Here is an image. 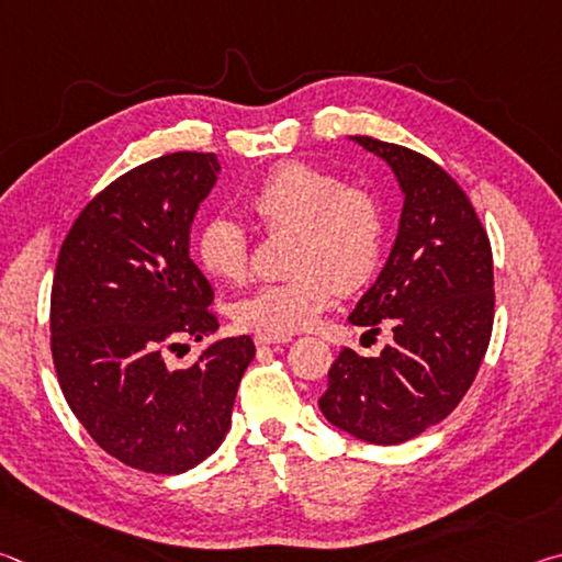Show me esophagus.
Here are the masks:
<instances>
[{
    "label": "esophagus",
    "instance_id": "34e87169",
    "mask_svg": "<svg viewBox=\"0 0 562 562\" xmlns=\"http://www.w3.org/2000/svg\"><path fill=\"white\" fill-rule=\"evenodd\" d=\"M255 345L258 347H268V345H288L292 337H274V335H255Z\"/></svg>",
    "mask_w": 562,
    "mask_h": 562
}]
</instances>
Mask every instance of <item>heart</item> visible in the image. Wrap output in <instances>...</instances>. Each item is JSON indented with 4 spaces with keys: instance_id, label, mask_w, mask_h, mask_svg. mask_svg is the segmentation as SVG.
<instances>
[{
    "instance_id": "1",
    "label": "heart",
    "mask_w": 562,
    "mask_h": 562,
    "mask_svg": "<svg viewBox=\"0 0 562 562\" xmlns=\"http://www.w3.org/2000/svg\"><path fill=\"white\" fill-rule=\"evenodd\" d=\"M247 207L270 233H294L290 280L268 282L235 302L233 317L260 335L288 337L315 325L337 288L357 292L374 280L384 258L386 211L372 188L347 186L331 170L288 160L272 168ZM203 270L215 280L243 282L250 240L240 221L215 215L195 240Z\"/></svg>"
}]
</instances>
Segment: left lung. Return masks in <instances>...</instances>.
Instances as JSON below:
<instances>
[{
  "mask_svg": "<svg viewBox=\"0 0 562 562\" xmlns=\"http://www.w3.org/2000/svg\"><path fill=\"white\" fill-rule=\"evenodd\" d=\"M382 158L402 190L396 240L349 322L392 329L379 357L341 349L319 408L331 426L376 446L443 422L473 384L493 327L488 235L456 180L416 150L349 136Z\"/></svg>",
  "mask_w": 562,
  "mask_h": 562,
  "instance_id": "left-lung-1",
  "label": "left lung"
}]
</instances>
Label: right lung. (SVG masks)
Returning a JSON list of instances; mask_svg holds the SVG:
<instances>
[{
    "instance_id": "1",
    "label": "right lung",
    "mask_w": 562,
    "mask_h": 562,
    "mask_svg": "<svg viewBox=\"0 0 562 562\" xmlns=\"http://www.w3.org/2000/svg\"><path fill=\"white\" fill-rule=\"evenodd\" d=\"M221 176L213 154H170L103 188L76 217L52 284V357L66 404L103 451L183 473L223 443L250 337L207 345L193 367L164 349L217 331L190 227Z\"/></svg>"
}]
</instances>
